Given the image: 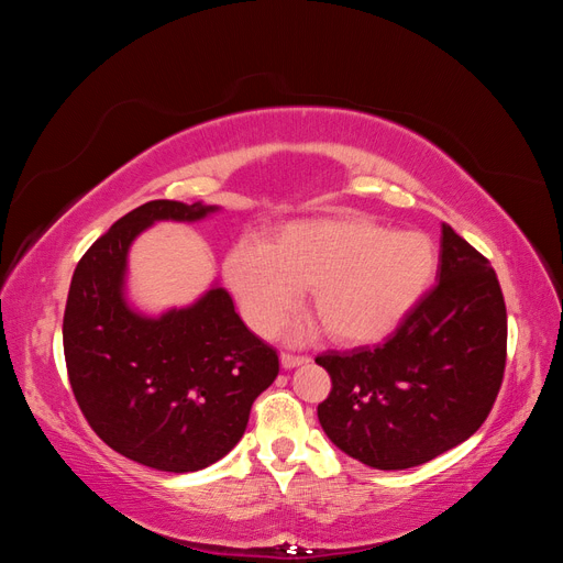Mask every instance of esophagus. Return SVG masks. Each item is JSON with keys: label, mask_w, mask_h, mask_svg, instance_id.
I'll return each instance as SVG.
<instances>
[{"label": "esophagus", "mask_w": 563, "mask_h": 563, "mask_svg": "<svg viewBox=\"0 0 563 563\" xmlns=\"http://www.w3.org/2000/svg\"><path fill=\"white\" fill-rule=\"evenodd\" d=\"M310 360L308 356H296V354H282V366L286 368V371H291V368H296V366H302V364H308Z\"/></svg>", "instance_id": "esophagus-1"}]
</instances>
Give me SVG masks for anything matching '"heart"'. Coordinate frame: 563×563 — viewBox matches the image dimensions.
Here are the masks:
<instances>
[{"mask_svg": "<svg viewBox=\"0 0 563 563\" xmlns=\"http://www.w3.org/2000/svg\"><path fill=\"white\" fill-rule=\"evenodd\" d=\"M437 269L424 232L385 230L362 216L296 220L275 240L244 234L223 277L249 327L272 335L312 286V310L338 343H373L411 314Z\"/></svg>", "mask_w": 563, "mask_h": 563, "instance_id": "1", "label": "heart"}]
</instances>
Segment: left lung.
I'll return each instance as SVG.
<instances>
[{
	"label": "left lung",
	"instance_id": "1",
	"mask_svg": "<svg viewBox=\"0 0 563 563\" xmlns=\"http://www.w3.org/2000/svg\"><path fill=\"white\" fill-rule=\"evenodd\" d=\"M437 277L383 345L317 356L333 383L317 406L321 428L368 467L408 470L463 444L500 391L507 310L496 272L444 225Z\"/></svg>",
	"mask_w": 563,
	"mask_h": 563
}]
</instances>
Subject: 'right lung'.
Segmentation results:
<instances>
[{
  "instance_id": "obj_1",
  "label": "right lung",
  "mask_w": 563,
  "mask_h": 563,
  "mask_svg": "<svg viewBox=\"0 0 563 563\" xmlns=\"http://www.w3.org/2000/svg\"><path fill=\"white\" fill-rule=\"evenodd\" d=\"M216 203L155 199L81 255L63 317L67 376L84 418L110 449L162 472H197L244 437L279 356L253 335L218 282L187 308L135 310L129 251L159 220L197 223Z\"/></svg>"
}]
</instances>
